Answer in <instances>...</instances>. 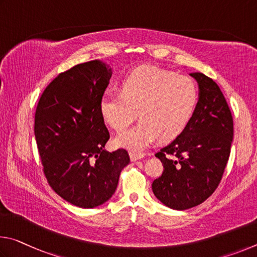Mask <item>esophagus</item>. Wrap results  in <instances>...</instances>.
Here are the masks:
<instances>
[{"label": "esophagus", "mask_w": 257, "mask_h": 257, "mask_svg": "<svg viewBox=\"0 0 257 257\" xmlns=\"http://www.w3.org/2000/svg\"><path fill=\"white\" fill-rule=\"evenodd\" d=\"M130 158H131V161H137L139 159L143 158V155L137 154V152H130Z\"/></svg>", "instance_id": "34e87169"}]
</instances>
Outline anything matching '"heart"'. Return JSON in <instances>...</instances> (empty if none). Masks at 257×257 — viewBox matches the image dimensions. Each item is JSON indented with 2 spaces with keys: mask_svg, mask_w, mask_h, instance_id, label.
<instances>
[{
  "mask_svg": "<svg viewBox=\"0 0 257 257\" xmlns=\"http://www.w3.org/2000/svg\"><path fill=\"white\" fill-rule=\"evenodd\" d=\"M197 99L196 84L188 76L141 67L123 80L120 91L103 92L99 107L106 123L118 132L139 114L140 121L115 139L117 146L137 152L147 149L158 137L172 140L179 136L194 114Z\"/></svg>",
  "mask_w": 257,
  "mask_h": 257,
  "instance_id": "b5f03b06",
  "label": "heart"
}]
</instances>
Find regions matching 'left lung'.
Returning <instances> with one entry per match:
<instances>
[{
    "label": "left lung",
    "instance_id": "1",
    "mask_svg": "<svg viewBox=\"0 0 257 257\" xmlns=\"http://www.w3.org/2000/svg\"><path fill=\"white\" fill-rule=\"evenodd\" d=\"M199 101L185 130L157 152L163 175L152 183L161 203L174 210L201 204L213 194L226 168L233 137V120L226 98L214 81L200 72Z\"/></svg>",
    "mask_w": 257,
    "mask_h": 257
}]
</instances>
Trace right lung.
Here are the masks:
<instances>
[{
	"label": "right lung",
	"instance_id": "1",
	"mask_svg": "<svg viewBox=\"0 0 257 257\" xmlns=\"http://www.w3.org/2000/svg\"><path fill=\"white\" fill-rule=\"evenodd\" d=\"M110 76L101 61L75 65L47 85L36 108L34 131L45 176L62 199L79 208L109 200L130 164L125 149H103L109 132L99 105Z\"/></svg>",
	"mask_w": 257,
	"mask_h": 257
}]
</instances>
